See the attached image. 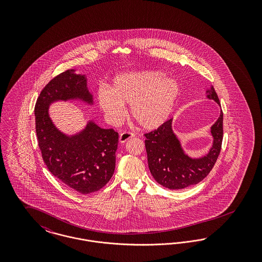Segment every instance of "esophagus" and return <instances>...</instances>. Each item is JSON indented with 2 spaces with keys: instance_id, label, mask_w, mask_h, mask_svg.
Instances as JSON below:
<instances>
[{
  "instance_id": "1",
  "label": "esophagus",
  "mask_w": 262,
  "mask_h": 262,
  "mask_svg": "<svg viewBox=\"0 0 262 262\" xmlns=\"http://www.w3.org/2000/svg\"><path fill=\"white\" fill-rule=\"evenodd\" d=\"M133 137H135V134H133V133H122L121 135H120V142L121 143H125L126 140H128L129 138H133Z\"/></svg>"
}]
</instances>
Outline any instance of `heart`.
Here are the masks:
<instances>
[{
  "mask_svg": "<svg viewBox=\"0 0 262 262\" xmlns=\"http://www.w3.org/2000/svg\"><path fill=\"white\" fill-rule=\"evenodd\" d=\"M180 85L172 77L158 71H140L118 75L112 86L97 92L100 109L113 124L125 116V105H130L132 117L142 128L163 125L174 109Z\"/></svg>",
  "mask_w": 262,
  "mask_h": 262,
  "instance_id": "obj_1",
  "label": "heart"
}]
</instances>
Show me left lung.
<instances>
[{"label": "left lung", "mask_w": 262, "mask_h": 262, "mask_svg": "<svg viewBox=\"0 0 262 262\" xmlns=\"http://www.w3.org/2000/svg\"><path fill=\"white\" fill-rule=\"evenodd\" d=\"M206 98L220 101L213 86L205 92ZM212 145L209 150L199 157L186 153L181 139L174 133L173 119L167 121L154 132L144 135L145 148L150 173L155 181L170 189H183L196 185L211 171L216 162L223 139V113L210 127Z\"/></svg>", "instance_id": "8db88e82"}]
</instances>
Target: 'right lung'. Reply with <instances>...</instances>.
<instances>
[{
	"label": "right lung",
	"instance_id": "1",
	"mask_svg": "<svg viewBox=\"0 0 262 262\" xmlns=\"http://www.w3.org/2000/svg\"><path fill=\"white\" fill-rule=\"evenodd\" d=\"M68 70L54 77L41 91L34 109L38 145L53 176L82 194L99 190L112 178L119 135L89 120L74 135L64 134L52 121L51 105L59 101H80L93 106L88 75Z\"/></svg>",
	"mask_w": 262,
	"mask_h": 262
}]
</instances>
